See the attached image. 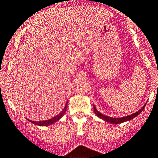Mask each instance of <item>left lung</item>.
Here are the masks:
<instances>
[{
	"mask_svg": "<svg viewBox=\"0 0 158 158\" xmlns=\"http://www.w3.org/2000/svg\"><path fill=\"white\" fill-rule=\"evenodd\" d=\"M144 107H145V106H144L142 108L141 110H139L138 112H136V113L133 114L131 115H129V116H127V117H123V118H110V117H108V116H106V115H103L102 114L100 113V112H98L97 110L95 109V107L94 106V112L95 113V114L98 116V118H100L103 119V120H105L106 122H108V123H114V124H119V123H124V122H127V121H129V120H131V119H133L134 118H135L137 116V115L139 114L143 110Z\"/></svg>",
	"mask_w": 158,
	"mask_h": 158,
	"instance_id": "left-lung-1",
	"label": "left lung"
}]
</instances>
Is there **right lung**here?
I'll list each match as a JSON object with an SVG mask.
<instances>
[{
  "label": "right lung",
  "mask_w": 158,
  "mask_h": 158,
  "mask_svg": "<svg viewBox=\"0 0 158 158\" xmlns=\"http://www.w3.org/2000/svg\"><path fill=\"white\" fill-rule=\"evenodd\" d=\"M67 106H68V103H66L65 107L64 108V110H63L61 113L59 114L58 115H56V117L48 119V120L42 121V122H35V121H30V120L29 121L31 123H33V124L36 125V126H49V125H52L54 123H56V121H58L60 118L63 117V115H64V114H65V112L67 111Z\"/></svg>",
  "instance_id": "1"
}]
</instances>
